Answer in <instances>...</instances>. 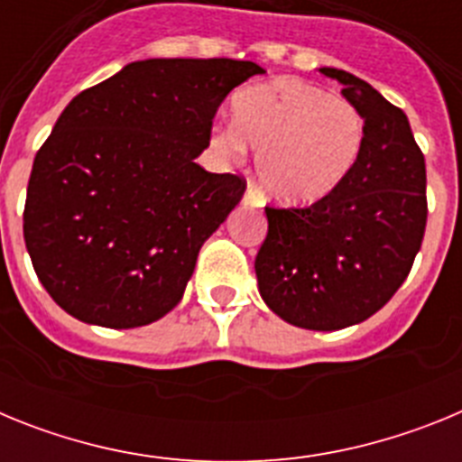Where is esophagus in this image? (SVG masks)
Returning a JSON list of instances; mask_svg holds the SVG:
<instances>
[{
  "mask_svg": "<svg viewBox=\"0 0 462 462\" xmlns=\"http://www.w3.org/2000/svg\"><path fill=\"white\" fill-rule=\"evenodd\" d=\"M243 203H245V206H252V208L263 206V199H261L259 191L254 189V185L247 187V191H245V196H243Z\"/></svg>",
  "mask_w": 462,
  "mask_h": 462,
  "instance_id": "esophagus-1",
  "label": "esophagus"
}]
</instances>
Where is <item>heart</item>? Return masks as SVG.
I'll list each match as a JSON object with an SVG mask.
<instances>
[{
  "mask_svg": "<svg viewBox=\"0 0 462 462\" xmlns=\"http://www.w3.org/2000/svg\"><path fill=\"white\" fill-rule=\"evenodd\" d=\"M234 125L215 134L228 154L245 143L256 150V175L268 196L291 206L326 199L352 173L365 122L352 101L296 79L245 89L234 101Z\"/></svg>",
  "mask_w": 462,
  "mask_h": 462,
  "instance_id": "b5f03b06",
  "label": "heart"
}]
</instances>
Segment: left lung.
Listing matches in <instances>:
<instances>
[{
	"instance_id": "left-lung-1",
	"label": "left lung",
	"mask_w": 462,
	"mask_h": 462,
	"mask_svg": "<svg viewBox=\"0 0 462 462\" xmlns=\"http://www.w3.org/2000/svg\"><path fill=\"white\" fill-rule=\"evenodd\" d=\"M319 71L361 110V154L321 201L266 208L254 271L277 317L298 328L340 330L373 317L410 275L428 219L426 159L398 106L354 73Z\"/></svg>"
}]
</instances>
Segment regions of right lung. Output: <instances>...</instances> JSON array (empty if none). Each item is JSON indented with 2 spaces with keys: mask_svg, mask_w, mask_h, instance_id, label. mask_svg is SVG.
<instances>
[{
  "mask_svg": "<svg viewBox=\"0 0 462 462\" xmlns=\"http://www.w3.org/2000/svg\"><path fill=\"white\" fill-rule=\"evenodd\" d=\"M256 73L226 57L141 60L73 97L36 152L23 215L36 277L64 312L136 328L180 303L245 194L240 175L194 159L219 104Z\"/></svg>",
  "mask_w": 462,
  "mask_h": 462,
  "instance_id": "right-lung-1",
  "label": "right lung"
}]
</instances>
